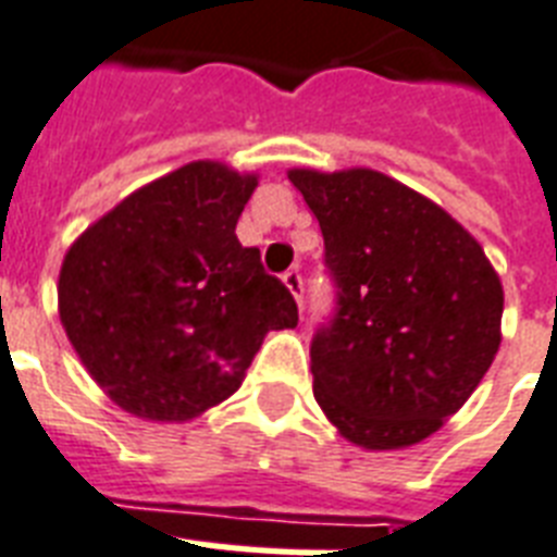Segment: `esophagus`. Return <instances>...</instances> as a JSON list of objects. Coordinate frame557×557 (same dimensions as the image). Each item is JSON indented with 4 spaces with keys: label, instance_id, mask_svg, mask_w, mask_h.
<instances>
[{
    "label": "esophagus",
    "instance_id": "1",
    "mask_svg": "<svg viewBox=\"0 0 557 557\" xmlns=\"http://www.w3.org/2000/svg\"><path fill=\"white\" fill-rule=\"evenodd\" d=\"M283 283H286V288H288V292H292L294 300H297V306H302V277H300V271L288 269L286 274H283Z\"/></svg>",
    "mask_w": 557,
    "mask_h": 557
}]
</instances>
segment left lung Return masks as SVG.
I'll return each instance as SVG.
<instances>
[{
  "label": "left lung",
  "mask_w": 557,
  "mask_h": 557,
  "mask_svg": "<svg viewBox=\"0 0 557 557\" xmlns=\"http://www.w3.org/2000/svg\"><path fill=\"white\" fill-rule=\"evenodd\" d=\"M288 180L318 216L337 283V314L311 341L314 400L363 449L426 441L498 355V271L455 216L381 171Z\"/></svg>",
  "instance_id": "obj_1"
}]
</instances>
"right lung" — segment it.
<instances>
[{
  "label": "right lung",
  "mask_w": 557,
  "mask_h": 557,
  "mask_svg": "<svg viewBox=\"0 0 557 557\" xmlns=\"http://www.w3.org/2000/svg\"><path fill=\"white\" fill-rule=\"evenodd\" d=\"M257 188L214 160L143 185L88 225L59 269V320L122 411L185 423L232 397L263 337L297 325V302L239 246Z\"/></svg>",
  "instance_id": "obj_1"
}]
</instances>
